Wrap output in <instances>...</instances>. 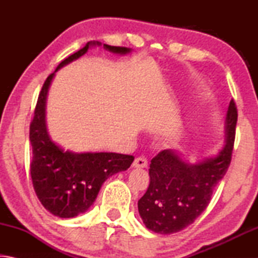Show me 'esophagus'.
I'll use <instances>...</instances> for the list:
<instances>
[{
    "label": "esophagus",
    "instance_id": "34e87169",
    "mask_svg": "<svg viewBox=\"0 0 258 258\" xmlns=\"http://www.w3.org/2000/svg\"><path fill=\"white\" fill-rule=\"evenodd\" d=\"M133 167L134 168H147L148 167V160L143 157H139V158H135L133 161Z\"/></svg>",
    "mask_w": 258,
    "mask_h": 258
}]
</instances>
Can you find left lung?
Returning a JSON list of instances; mask_svg holds the SVG:
<instances>
[{
    "label": "left lung",
    "instance_id": "1",
    "mask_svg": "<svg viewBox=\"0 0 258 258\" xmlns=\"http://www.w3.org/2000/svg\"><path fill=\"white\" fill-rule=\"evenodd\" d=\"M238 111L231 100L225 118V145L216 156L189 163L178 151L166 149L151 159L150 184L139 200L147 229L172 234L195 222L228 171L232 157Z\"/></svg>",
    "mask_w": 258,
    "mask_h": 258
}]
</instances>
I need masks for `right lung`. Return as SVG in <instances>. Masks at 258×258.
Listing matches in <instances>:
<instances>
[{
    "label": "right lung",
    "instance_id": "right-lung-1",
    "mask_svg": "<svg viewBox=\"0 0 258 258\" xmlns=\"http://www.w3.org/2000/svg\"><path fill=\"white\" fill-rule=\"evenodd\" d=\"M100 42H89L76 53L61 61L46 81L38 95L34 118L29 127L33 148L30 175L37 198L54 216L72 218L85 213L94 204L101 185L109 176L126 171L134 157L115 152H73L63 150L52 141L46 127V98L55 73L66 64L84 55L91 46ZM103 49L116 54H127L132 49L103 44Z\"/></svg>",
    "mask_w": 258,
    "mask_h": 258
}]
</instances>
